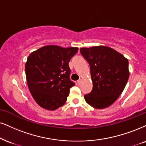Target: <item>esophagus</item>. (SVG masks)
<instances>
[{
    "mask_svg": "<svg viewBox=\"0 0 146 146\" xmlns=\"http://www.w3.org/2000/svg\"><path fill=\"white\" fill-rule=\"evenodd\" d=\"M77 83H78V85H80V83H81V80H80H80H78V81H77Z\"/></svg>",
    "mask_w": 146,
    "mask_h": 146,
    "instance_id": "obj_1",
    "label": "esophagus"
}]
</instances>
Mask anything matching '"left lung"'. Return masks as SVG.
<instances>
[{
    "instance_id": "obj_1",
    "label": "left lung",
    "mask_w": 146,
    "mask_h": 146,
    "mask_svg": "<svg viewBox=\"0 0 146 146\" xmlns=\"http://www.w3.org/2000/svg\"><path fill=\"white\" fill-rule=\"evenodd\" d=\"M80 51L89 63L93 82L92 91L84 95V100L95 108L108 107L121 95L128 81V59L105 46L81 48Z\"/></svg>"
}]
</instances>
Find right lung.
<instances>
[{
	"label": "right lung",
	"mask_w": 146,
	"mask_h": 146,
	"mask_svg": "<svg viewBox=\"0 0 146 146\" xmlns=\"http://www.w3.org/2000/svg\"><path fill=\"white\" fill-rule=\"evenodd\" d=\"M78 50L76 47L48 45L28 56L26 63L27 83L40 107L55 110L66 103L70 89L75 85L70 80L68 63Z\"/></svg>",
	"instance_id": "1"
}]
</instances>
